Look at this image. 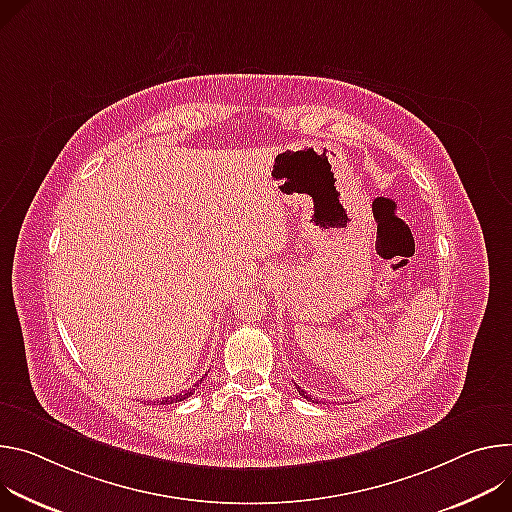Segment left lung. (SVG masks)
I'll return each mask as SVG.
<instances>
[{
	"mask_svg": "<svg viewBox=\"0 0 512 512\" xmlns=\"http://www.w3.org/2000/svg\"><path fill=\"white\" fill-rule=\"evenodd\" d=\"M297 390H299V394L303 396V399H307V401H311V403H313V399H311V396H309V394H307L303 388H299V386H297Z\"/></svg>",
	"mask_w": 512,
	"mask_h": 512,
	"instance_id": "obj_1",
	"label": "left lung"
}]
</instances>
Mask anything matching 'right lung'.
I'll return each mask as SVG.
<instances>
[{"label": "right lung", "mask_w": 512, "mask_h": 512, "mask_svg": "<svg viewBox=\"0 0 512 512\" xmlns=\"http://www.w3.org/2000/svg\"><path fill=\"white\" fill-rule=\"evenodd\" d=\"M201 380H203V378H201ZM201 380L195 384V388L201 384ZM195 388H189V390H185V392H181V394H177V396H168V399L160 401V405H173V403H181V401L189 399V396L195 392Z\"/></svg>", "instance_id": "add662e5"}]
</instances>
